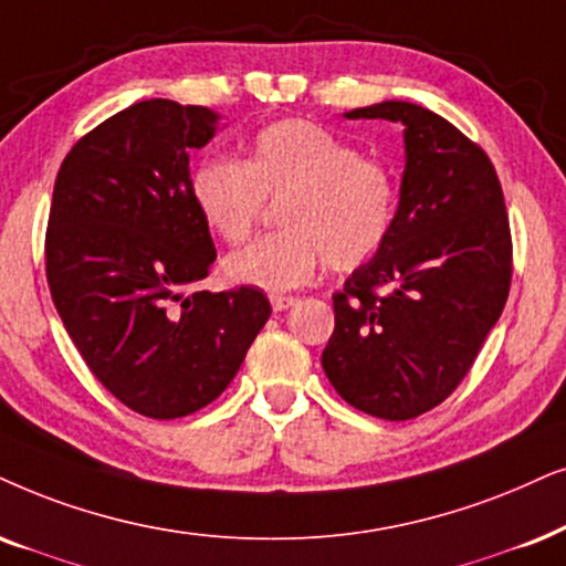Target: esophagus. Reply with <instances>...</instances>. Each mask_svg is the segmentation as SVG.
I'll list each match as a JSON object with an SVG mask.
<instances>
[{
  "label": "esophagus",
  "instance_id": "esophagus-1",
  "mask_svg": "<svg viewBox=\"0 0 566 566\" xmlns=\"http://www.w3.org/2000/svg\"><path fill=\"white\" fill-rule=\"evenodd\" d=\"M296 301H298V298L283 296V293H273V296H270V304H273V312L291 310V306H296Z\"/></svg>",
  "mask_w": 566,
  "mask_h": 566
}]
</instances>
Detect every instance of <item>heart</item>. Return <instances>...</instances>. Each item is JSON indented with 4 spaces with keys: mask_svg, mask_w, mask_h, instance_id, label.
Wrapping results in <instances>:
<instances>
[{
    "mask_svg": "<svg viewBox=\"0 0 566 566\" xmlns=\"http://www.w3.org/2000/svg\"><path fill=\"white\" fill-rule=\"evenodd\" d=\"M189 195L226 244L252 237L265 200H283L277 210L283 231L233 252L223 265L229 281L275 293L310 283L322 260L337 273L366 265L385 247L398 212L390 168L310 119L256 129L244 164L202 160Z\"/></svg>",
    "mask_w": 566,
    "mask_h": 566,
    "instance_id": "heart-1",
    "label": "heart"
}]
</instances>
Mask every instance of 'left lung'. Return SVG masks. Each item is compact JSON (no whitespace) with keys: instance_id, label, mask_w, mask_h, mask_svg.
Returning a JSON list of instances; mask_svg holds the SVG:
<instances>
[{"instance_id":"left-lung-1","label":"left lung","mask_w":566,"mask_h":566,"mask_svg":"<svg viewBox=\"0 0 566 566\" xmlns=\"http://www.w3.org/2000/svg\"><path fill=\"white\" fill-rule=\"evenodd\" d=\"M346 116L402 124L406 171L385 247L333 296L322 369L354 408L408 421L450 398L507 304L510 220L494 164L439 114L381 101Z\"/></svg>"}]
</instances>
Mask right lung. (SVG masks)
Wrapping results in <instances>:
<instances>
[{
    "label": "right lung",
    "mask_w": 566,
    "mask_h": 566,
    "mask_svg": "<svg viewBox=\"0 0 566 566\" xmlns=\"http://www.w3.org/2000/svg\"><path fill=\"white\" fill-rule=\"evenodd\" d=\"M218 119L168 98L132 104L77 139L51 200L59 317L95 379L158 421L216 400L273 312L252 285L192 291L216 247L189 195V150L210 143Z\"/></svg>",
    "instance_id": "obj_1"
}]
</instances>
